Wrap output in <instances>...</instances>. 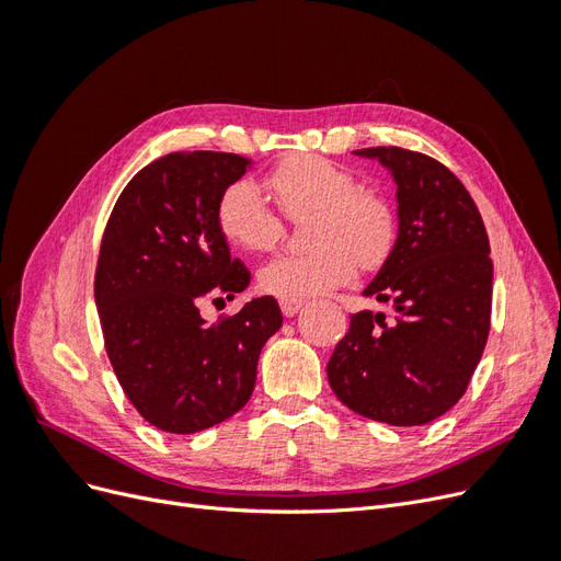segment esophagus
I'll return each instance as SVG.
<instances>
[{"label": "esophagus", "instance_id": "obj_1", "mask_svg": "<svg viewBox=\"0 0 561 561\" xmlns=\"http://www.w3.org/2000/svg\"><path fill=\"white\" fill-rule=\"evenodd\" d=\"M301 307H304V304L299 299H280V311H283L285 318L297 316L301 311Z\"/></svg>", "mask_w": 561, "mask_h": 561}]
</instances>
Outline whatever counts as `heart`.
I'll return each mask as SVG.
<instances>
[{"label": "heart", "mask_w": 561, "mask_h": 561, "mask_svg": "<svg viewBox=\"0 0 561 561\" xmlns=\"http://www.w3.org/2000/svg\"><path fill=\"white\" fill-rule=\"evenodd\" d=\"M280 210L290 219H307L313 250L283 252L260 268V290L278 299H309L346 285L355 262L375 268L396 243V215L377 194L360 192L346 168L320 157H295L268 175ZM222 239L248 252H266L283 239V222L266 206L252 180H236L219 194L215 208Z\"/></svg>", "instance_id": "heart-1"}]
</instances>
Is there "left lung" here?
Listing matches in <instances>:
<instances>
[{
  "mask_svg": "<svg viewBox=\"0 0 561 561\" xmlns=\"http://www.w3.org/2000/svg\"><path fill=\"white\" fill-rule=\"evenodd\" d=\"M398 184V239L365 297L396 309L360 311L328 363L334 396L355 414L423 426L466 393L489 336V236L447 165L402 147H367Z\"/></svg>",
  "mask_w": 561,
  "mask_h": 561,
  "instance_id": "obj_1",
  "label": "left lung"
}]
</instances>
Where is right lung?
Masks as SVG:
<instances>
[{"label": "right lung", "mask_w": 561, "mask_h": 561, "mask_svg": "<svg viewBox=\"0 0 561 561\" xmlns=\"http://www.w3.org/2000/svg\"><path fill=\"white\" fill-rule=\"evenodd\" d=\"M250 159L173 151L145 165L118 196L100 243L95 307L126 398L159 431L192 435L243 410L262 346L283 325L257 297L208 325L206 297L233 299L250 271L217 231L215 208Z\"/></svg>", "instance_id": "1"}]
</instances>
